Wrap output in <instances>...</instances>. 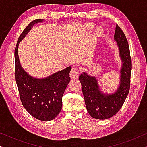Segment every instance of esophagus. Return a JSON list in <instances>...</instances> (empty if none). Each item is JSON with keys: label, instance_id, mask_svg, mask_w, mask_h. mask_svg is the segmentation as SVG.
Wrapping results in <instances>:
<instances>
[{"label": "esophagus", "instance_id": "34e87169", "mask_svg": "<svg viewBox=\"0 0 147 147\" xmlns=\"http://www.w3.org/2000/svg\"><path fill=\"white\" fill-rule=\"evenodd\" d=\"M69 76L71 79H76V78H78V76H79V70H78L77 68L73 67L71 69V71H70Z\"/></svg>", "mask_w": 147, "mask_h": 147}]
</instances>
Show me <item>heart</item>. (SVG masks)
Wrapping results in <instances>:
<instances>
[{
  "label": "heart",
  "mask_w": 147,
  "mask_h": 147,
  "mask_svg": "<svg viewBox=\"0 0 147 147\" xmlns=\"http://www.w3.org/2000/svg\"><path fill=\"white\" fill-rule=\"evenodd\" d=\"M94 27H95V25L93 23H87L85 25V29L87 30H91L93 29ZM103 33V29L102 27H98L97 29V33L98 35Z\"/></svg>",
  "instance_id": "obj_1"
}]
</instances>
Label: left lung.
Returning <instances> with one entry per match:
<instances>
[{
  "label": "left lung",
  "mask_w": 147,
  "mask_h": 147,
  "mask_svg": "<svg viewBox=\"0 0 147 147\" xmlns=\"http://www.w3.org/2000/svg\"><path fill=\"white\" fill-rule=\"evenodd\" d=\"M114 40L118 47L122 63L119 84L115 91L111 93L104 92L97 78L85 71L79 78L86 109L90 115L96 119L105 120L115 115L123 105L130 90L132 62L129 46L125 35L118 25L116 27Z\"/></svg>",
  "instance_id": "8db88e82"
}]
</instances>
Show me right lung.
I'll list each match as a JSON object with an SVG mask.
<instances>
[{"label": "right lung", "mask_w": 147, "mask_h": 147, "mask_svg": "<svg viewBox=\"0 0 147 147\" xmlns=\"http://www.w3.org/2000/svg\"><path fill=\"white\" fill-rule=\"evenodd\" d=\"M43 21L39 19L31 21L18 39L15 51V80L24 108L36 119L47 122L53 120L61 112L62 96L70 81L71 67L69 66L47 77L37 78L23 69L18 54L20 42L35 24Z\"/></svg>", "instance_id": "obj_1"}]
</instances>
